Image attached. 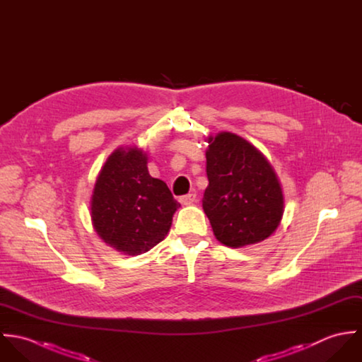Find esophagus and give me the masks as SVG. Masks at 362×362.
Returning a JSON list of instances; mask_svg holds the SVG:
<instances>
[{
	"instance_id": "1",
	"label": "esophagus",
	"mask_w": 362,
	"mask_h": 362,
	"mask_svg": "<svg viewBox=\"0 0 362 362\" xmlns=\"http://www.w3.org/2000/svg\"><path fill=\"white\" fill-rule=\"evenodd\" d=\"M180 202H181L182 205H185V206H188V205H192L194 202H197V195H195V194H188V195H184V197H181V198H180Z\"/></svg>"
}]
</instances>
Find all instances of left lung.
Masks as SVG:
<instances>
[{"instance_id":"obj_1","label":"left lung","mask_w":362,"mask_h":362,"mask_svg":"<svg viewBox=\"0 0 362 362\" xmlns=\"http://www.w3.org/2000/svg\"><path fill=\"white\" fill-rule=\"evenodd\" d=\"M209 185L202 206L223 245L243 248L269 238L280 226L284 197L269 160L231 132L207 138Z\"/></svg>"}]
</instances>
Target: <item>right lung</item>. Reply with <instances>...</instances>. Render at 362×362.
I'll return each instance as SVG.
<instances>
[{"label":"right lung","mask_w":362,"mask_h":362,"mask_svg":"<svg viewBox=\"0 0 362 362\" xmlns=\"http://www.w3.org/2000/svg\"><path fill=\"white\" fill-rule=\"evenodd\" d=\"M180 206L165 182L149 174L148 153L136 146H119L96 177L90 217L108 247L134 257L165 238Z\"/></svg>","instance_id":"add662e5"}]
</instances>
